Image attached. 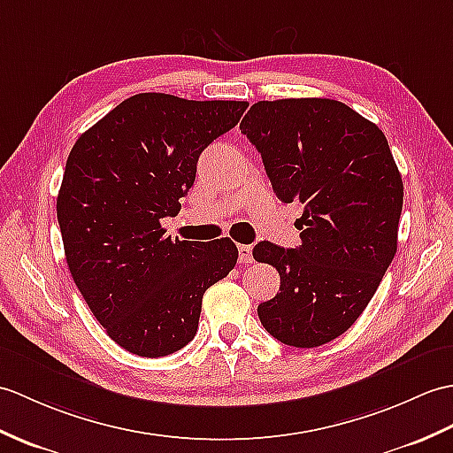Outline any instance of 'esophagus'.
I'll list each match as a JSON object with an SVG mask.
<instances>
[{"mask_svg":"<svg viewBox=\"0 0 453 453\" xmlns=\"http://www.w3.org/2000/svg\"><path fill=\"white\" fill-rule=\"evenodd\" d=\"M239 262L241 265H250L252 262V247L250 245H239Z\"/></svg>","mask_w":453,"mask_h":453,"instance_id":"obj_1","label":"esophagus"}]
</instances>
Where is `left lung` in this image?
<instances>
[{
    "instance_id": "obj_1",
    "label": "left lung",
    "mask_w": 453,
    "mask_h": 453,
    "mask_svg": "<svg viewBox=\"0 0 453 453\" xmlns=\"http://www.w3.org/2000/svg\"><path fill=\"white\" fill-rule=\"evenodd\" d=\"M239 129L280 201L303 206L297 249H252L280 272V293L258 304V319L286 345L328 343L361 317L397 250L403 181L390 146L374 123L330 98L257 102Z\"/></svg>"
}]
</instances>
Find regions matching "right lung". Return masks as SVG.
<instances>
[{
  "mask_svg": "<svg viewBox=\"0 0 453 453\" xmlns=\"http://www.w3.org/2000/svg\"><path fill=\"white\" fill-rule=\"evenodd\" d=\"M247 102L142 92L84 131L65 164L58 222L67 266L110 338L165 357L195 338L204 291L237 262L229 237L198 247L165 235L206 146L234 129Z\"/></svg>",
  "mask_w": 453,
  "mask_h": 453,
  "instance_id": "right-lung-1",
  "label": "right lung"
}]
</instances>
